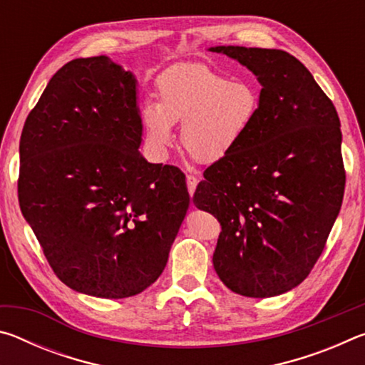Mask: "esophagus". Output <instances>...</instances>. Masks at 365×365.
Returning a JSON list of instances; mask_svg holds the SVG:
<instances>
[{
    "label": "esophagus",
    "instance_id": "esophagus-1",
    "mask_svg": "<svg viewBox=\"0 0 365 365\" xmlns=\"http://www.w3.org/2000/svg\"><path fill=\"white\" fill-rule=\"evenodd\" d=\"M197 182H200V180H197V177H195V175H187V187H188L190 196H193Z\"/></svg>",
    "mask_w": 365,
    "mask_h": 365
}]
</instances>
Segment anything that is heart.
<instances>
[{"label": "heart", "mask_w": 365, "mask_h": 365, "mask_svg": "<svg viewBox=\"0 0 365 365\" xmlns=\"http://www.w3.org/2000/svg\"><path fill=\"white\" fill-rule=\"evenodd\" d=\"M159 101L141 106L146 138L158 154L175 141V123L182 125V143L201 163H217L243 143L261 106L255 83L215 71L201 63L177 64L158 78Z\"/></svg>", "instance_id": "heart-1"}]
</instances>
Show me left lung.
I'll use <instances>...</instances> for the list:
<instances>
[{
	"instance_id": "1",
	"label": "left lung",
	"mask_w": 365,
	"mask_h": 365,
	"mask_svg": "<svg viewBox=\"0 0 365 365\" xmlns=\"http://www.w3.org/2000/svg\"><path fill=\"white\" fill-rule=\"evenodd\" d=\"M261 83L243 143L205 170L193 201L219 220L212 262L233 293L272 298L306 279L322 255L344 193L341 130L333 103L282 49L211 46Z\"/></svg>"
}]
</instances>
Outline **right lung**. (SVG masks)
Instances as JSON below:
<instances>
[{"label": "right lung", "mask_w": 365, "mask_h": 365, "mask_svg": "<svg viewBox=\"0 0 365 365\" xmlns=\"http://www.w3.org/2000/svg\"><path fill=\"white\" fill-rule=\"evenodd\" d=\"M141 137L137 78L108 56L61 67L24 123L21 211L78 293L128 298L168 264L190 195L180 169L143 158Z\"/></svg>", "instance_id": "right-lung-1"}]
</instances>
